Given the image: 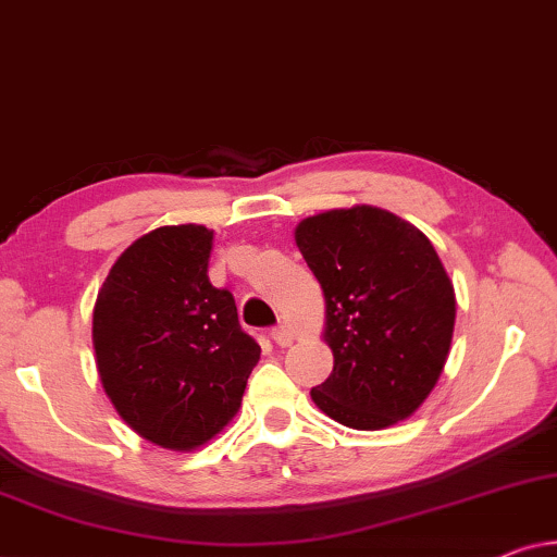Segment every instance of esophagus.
<instances>
[{"instance_id": "34e87169", "label": "esophagus", "mask_w": 557, "mask_h": 557, "mask_svg": "<svg viewBox=\"0 0 557 557\" xmlns=\"http://www.w3.org/2000/svg\"><path fill=\"white\" fill-rule=\"evenodd\" d=\"M272 341H275L277 346L287 348L289 343H293V331H289V327H287L285 323H280V325L272 327Z\"/></svg>"}]
</instances>
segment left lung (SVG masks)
<instances>
[{"mask_svg":"<svg viewBox=\"0 0 557 557\" xmlns=\"http://www.w3.org/2000/svg\"><path fill=\"white\" fill-rule=\"evenodd\" d=\"M295 242L325 295L333 373L310 391L343 426L375 432L409 419L449 356L457 300L432 242L386 209H331Z\"/></svg>","mask_w":557,"mask_h":557,"instance_id":"left-lung-1","label":"left lung"}]
</instances>
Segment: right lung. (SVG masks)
<instances>
[{
	"mask_svg": "<svg viewBox=\"0 0 557 557\" xmlns=\"http://www.w3.org/2000/svg\"><path fill=\"white\" fill-rule=\"evenodd\" d=\"M214 232L159 226L115 260L92 310L100 381L133 432L174 451L234 419L260 346L230 289L209 282Z\"/></svg>",
	"mask_w": 557,
	"mask_h": 557,
	"instance_id": "add662e5",
	"label": "right lung"
}]
</instances>
